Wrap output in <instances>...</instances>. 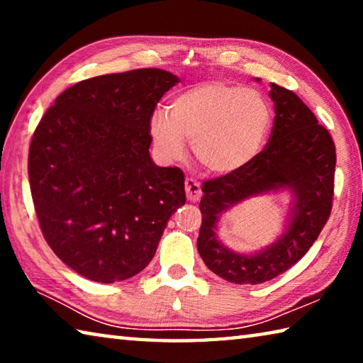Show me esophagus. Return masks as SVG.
Wrapping results in <instances>:
<instances>
[{
  "label": "esophagus",
  "instance_id": "1",
  "mask_svg": "<svg viewBox=\"0 0 363 363\" xmlns=\"http://www.w3.org/2000/svg\"><path fill=\"white\" fill-rule=\"evenodd\" d=\"M186 194H187V200L199 201L200 196H201L200 182L192 179V177H187V179H186Z\"/></svg>",
  "mask_w": 363,
  "mask_h": 363
}]
</instances>
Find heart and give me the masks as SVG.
<instances>
[{"mask_svg":"<svg viewBox=\"0 0 363 363\" xmlns=\"http://www.w3.org/2000/svg\"><path fill=\"white\" fill-rule=\"evenodd\" d=\"M270 125L272 112L257 91L213 79L174 96L168 112L155 110L149 133L163 158H181L186 140H192L201 167L214 174H230L259 155Z\"/></svg>","mask_w":363,"mask_h":363,"instance_id":"1","label":"heart"}]
</instances>
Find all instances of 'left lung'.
Wrapping results in <instances>:
<instances>
[{"mask_svg":"<svg viewBox=\"0 0 363 363\" xmlns=\"http://www.w3.org/2000/svg\"><path fill=\"white\" fill-rule=\"evenodd\" d=\"M256 82H261L259 78ZM275 118L269 143L248 167L203 182L196 248L206 267L232 284L272 280L303 257L327 224L333 201L336 150L327 128L290 89L270 83ZM288 191L287 224L278 240L253 254H237L218 240L222 214L251 196Z\"/></svg>","mask_w":363,"mask_h":363,"instance_id":"left-lung-1","label":"left lung"}]
</instances>
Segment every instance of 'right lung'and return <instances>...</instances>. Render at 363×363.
Returning <instances> with one entry per match:
<instances>
[{"instance_id":"right-lung-1","label":"right lung","mask_w":363,"mask_h":363,"mask_svg":"<svg viewBox=\"0 0 363 363\" xmlns=\"http://www.w3.org/2000/svg\"><path fill=\"white\" fill-rule=\"evenodd\" d=\"M173 73L139 69L83 79L36 126L28 177L49 247L83 277L113 284L139 274L186 203L184 173L153 163L149 120Z\"/></svg>"}]
</instances>
